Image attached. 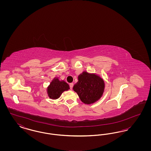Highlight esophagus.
<instances>
[{"mask_svg": "<svg viewBox=\"0 0 151 151\" xmlns=\"http://www.w3.org/2000/svg\"><path fill=\"white\" fill-rule=\"evenodd\" d=\"M70 86L71 89H72V88H73V83H70Z\"/></svg>", "mask_w": 151, "mask_h": 151, "instance_id": "esophagus-1", "label": "esophagus"}]
</instances>
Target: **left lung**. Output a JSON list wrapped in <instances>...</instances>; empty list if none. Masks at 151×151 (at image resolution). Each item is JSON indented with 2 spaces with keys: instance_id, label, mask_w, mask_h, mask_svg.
Returning a JSON list of instances; mask_svg holds the SVG:
<instances>
[{
  "instance_id": "left-lung-1",
  "label": "left lung",
  "mask_w": 151,
  "mask_h": 151,
  "mask_svg": "<svg viewBox=\"0 0 151 151\" xmlns=\"http://www.w3.org/2000/svg\"><path fill=\"white\" fill-rule=\"evenodd\" d=\"M73 89L86 104H93L100 99L105 88L104 80L94 73L84 71L78 76Z\"/></svg>"
}]
</instances>
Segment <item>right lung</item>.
I'll use <instances>...</instances> for the list:
<instances>
[{
    "instance_id": "add662e5",
    "label": "right lung",
    "mask_w": 151,
    "mask_h": 151,
    "mask_svg": "<svg viewBox=\"0 0 151 151\" xmlns=\"http://www.w3.org/2000/svg\"><path fill=\"white\" fill-rule=\"evenodd\" d=\"M69 89V85L64 80L60 81L57 78H55L47 87V92L50 99L55 100L58 99L64 91H68Z\"/></svg>"
}]
</instances>
